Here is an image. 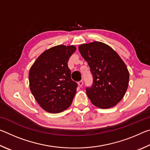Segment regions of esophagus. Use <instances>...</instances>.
Wrapping results in <instances>:
<instances>
[{
  "label": "esophagus",
  "mask_w": 150,
  "mask_h": 150,
  "mask_svg": "<svg viewBox=\"0 0 150 150\" xmlns=\"http://www.w3.org/2000/svg\"><path fill=\"white\" fill-rule=\"evenodd\" d=\"M83 81H80L79 82H78L79 87H82V86H83Z\"/></svg>",
  "instance_id": "esophagus-1"
}]
</instances>
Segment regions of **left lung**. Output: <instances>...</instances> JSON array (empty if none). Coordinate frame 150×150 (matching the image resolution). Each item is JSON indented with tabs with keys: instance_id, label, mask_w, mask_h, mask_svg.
I'll list each match as a JSON object with an SVG mask.
<instances>
[{
	"instance_id": "obj_1",
	"label": "left lung",
	"mask_w": 150,
	"mask_h": 150,
	"mask_svg": "<svg viewBox=\"0 0 150 150\" xmlns=\"http://www.w3.org/2000/svg\"><path fill=\"white\" fill-rule=\"evenodd\" d=\"M79 50L93 75V85L86 88L91 103L100 108L117 105L125 95L130 77L122 59L112 48L100 42L80 45Z\"/></svg>"
}]
</instances>
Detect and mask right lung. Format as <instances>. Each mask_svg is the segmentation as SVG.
Instances as JSON below:
<instances>
[{
	"mask_svg": "<svg viewBox=\"0 0 150 150\" xmlns=\"http://www.w3.org/2000/svg\"><path fill=\"white\" fill-rule=\"evenodd\" d=\"M75 50L74 45L51 47L30 68V91L40 106L48 112H61L72 103L77 84L71 78L67 62Z\"/></svg>",
	"mask_w": 150,
	"mask_h": 150,
	"instance_id": "1",
	"label": "right lung"
}]
</instances>
